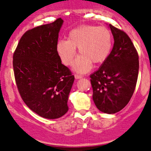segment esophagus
<instances>
[{
	"instance_id": "34e87169",
	"label": "esophagus",
	"mask_w": 151,
	"mask_h": 151,
	"mask_svg": "<svg viewBox=\"0 0 151 151\" xmlns=\"http://www.w3.org/2000/svg\"><path fill=\"white\" fill-rule=\"evenodd\" d=\"M74 77H75V79H77V80H78V79H81L83 78V76L80 75V74H74Z\"/></svg>"
}]
</instances>
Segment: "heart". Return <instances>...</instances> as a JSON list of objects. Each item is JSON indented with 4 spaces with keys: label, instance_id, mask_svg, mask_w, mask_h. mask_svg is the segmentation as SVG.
<instances>
[{
    "label": "heart",
    "instance_id": "obj_1",
    "mask_svg": "<svg viewBox=\"0 0 151 151\" xmlns=\"http://www.w3.org/2000/svg\"><path fill=\"white\" fill-rule=\"evenodd\" d=\"M112 47V33L105 27L83 25L71 30L67 40L61 39L56 45V50L63 64L70 66L78 48L80 55L74 64L75 71L87 72L94 64L103 63L109 55Z\"/></svg>",
    "mask_w": 151,
    "mask_h": 151
}]
</instances>
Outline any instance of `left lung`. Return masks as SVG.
<instances>
[{
  "label": "left lung",
  "instance_id": "1",
  "mask_svg": "<svg viewBox=\"0 0 151 151\" xmlns=\"http://www.w3.org/2000/svg\"><path fill=\"white\" fill-rule=\"evenodd\" d=\"M114 38L110 54L91 74L93 99L101 112L114 114L130 101L139 72V56L132 40L123 30L109 25Z\"/></svg>",
  "mask_w": 151,
  "mask_h": 151
}]
</instances>
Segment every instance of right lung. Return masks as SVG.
<instances>
[{"mask_svg":"<svg viewBox=\"0 0 151 151\" xmlns=\"http://www.w3.org/2000/svg\"><path fill=\"white\" fill-rule=\"evenodd\" d=\"M63 20L40 25L25 32L13 55L18 91L25 104L41 117L56 119L68 112L74 81L56 50Z\"/></svg>","mask_w":151,"mask_h":151,"instance_id":"right-lung-1","label":"right lung"}]
</instances>
